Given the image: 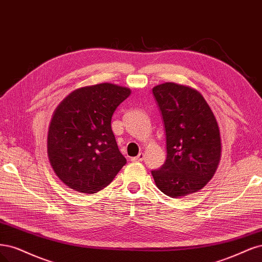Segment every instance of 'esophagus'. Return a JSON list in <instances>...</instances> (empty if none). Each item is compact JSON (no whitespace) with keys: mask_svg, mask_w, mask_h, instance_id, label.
Instances as JSON below:
<instances>
[{"mask_svg":"<svg viewBox=\"0 0 262 262\" xmlns=\"http://www.w3.org/2000/svg\"><path fill=\"white\" fill-rule=\"evenodd\" d=\"M143 158H145V155H143V154H139L137 157L132 158V160H133V161H142Z\"/></svg>","mask_w":262,"mask_h":262,"instance_id":"obj_1","label":"esophagus"}]
</instances>
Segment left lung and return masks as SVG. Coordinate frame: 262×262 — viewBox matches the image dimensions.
<instances>
[{"label": "left lung", "instance_id": "1", "mask_svg": "<svg viewBox=\"0 0 262 262\" xmlns=\"http://www.w3.org/2000/svg\"><path fill=\"white\" fill-rule=\"evenodd\" d=\"M152 92L162 114L167 154L164 164L151 174L166 196H187L206 186L220 162L217 122L205 98L188 86L165 82Z\"/></svg>", "mask_w": 262, "mask_h": 262}]
</instances>
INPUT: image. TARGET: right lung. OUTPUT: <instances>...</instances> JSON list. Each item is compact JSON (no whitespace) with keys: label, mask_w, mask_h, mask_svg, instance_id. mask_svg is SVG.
I'll list each match as a JSON object with an SVG mask.
<instances>
[{"label":"right lung","mask_w":262,"mask_h":262,"mask_svg":"<svg viewBox=\"0 0 262 262\" xmlns=\"http://www.w3.org/2000/svg\"><path fill=\"white\" fill-rule=\"evenodd\" d=\"M129 95L126 87L98 83L73 91L56 107L48 133V156L69 188L96 193L126 164L111 120Z\"/></svg>","instance_id":"obj_1"}]
</instances>
